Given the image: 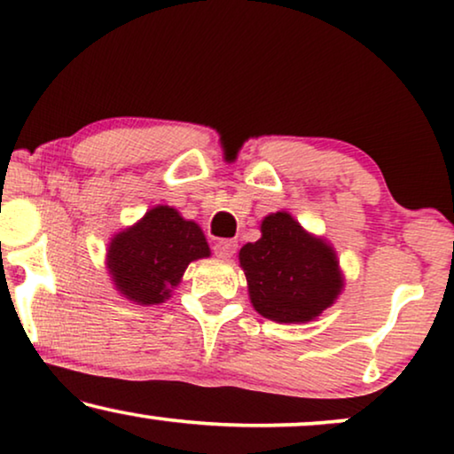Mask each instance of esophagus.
<instances>
[{"instance_id":"obj_1","label":"esophagus","mask_w":454,"mask_h":454,"mask_svg":"<svg viewBox=\"0 0 454 454\" xmlns=\"http://www.w3.org/2000/svg\"><path fill=\"white\" fill-rule=\"evenodd\" d=\"M215 256L216 258H223V260H229L235 254V250H238V241H233V239H221V241H216L215 244Z\"/></svg>"}]
</instances>
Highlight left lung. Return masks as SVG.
Returning <instances> with one entry per match:
<instances>
[{
	"mask_svg": "<svg viewBox=\"0 0 454 454\" xmlns=\"http://www.w3.org/2000/svg\"><path fill=\"white\" fill-rule=\"evenodd\" d=\"M262 238L239 250L254 309L275 322H309L331 308L343 289L337 254L289 213H272Z\"/></svg>",
	"mask_w": 454,
	"mask_h": 454,
	"instance_id": "1",
	"label": "left lung"
}]
</instances>
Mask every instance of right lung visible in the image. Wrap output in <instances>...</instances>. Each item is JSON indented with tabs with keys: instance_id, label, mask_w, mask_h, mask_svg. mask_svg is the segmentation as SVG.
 <instances>
[{
	"instance_id": "obj_1",
	"label": "right lung",
	"mask_w": 454,
	"mask_h": 454,
	"mask_svg": "<svg viewBox=\"0 0 454 454\" xmlns=\"http://www.w3.org/2000/svg\"><path fill=\"white\" fill-rule=\"evenodd\" d=\"M207 256L210 250L202 229L176 208L159 204L136 225L114 235L107 269L126 300L157 306L169 300L188 264Z\"/></svg>"
}]
</instances>
